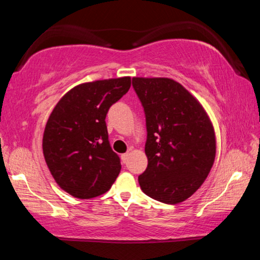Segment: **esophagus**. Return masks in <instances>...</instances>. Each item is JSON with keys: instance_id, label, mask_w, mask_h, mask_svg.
I'll use <instances>...</instances> for the list:
<instances>
[{"instance_id": "esophagus-1", "label": "esophagus", "mask_w": 260, "mask_h": 260, "mask_svg": "<svg viewBox=\"0 0 260 260\" xmlns=\"http://www.w3.org/2000/svg\"><path fill=\"white\" fill-rule=\"evenodd\" d=\"M128 156H129L128 152L122 153V155H121V161L124 162V164H125V162H127V159H128Z\"/></svg>"}]
</instances>
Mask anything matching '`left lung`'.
Wrapping results in <instances>:
<instances>
[{
    "instance_id": "1",
    "label": "left lung",
    "mask_w": 260,
    "mask_h": 260,
    "mask_svg": "<svg viewBox=\"0 0 260 260\" xmlns=\"http://www.w3.org/2000/svg\"><path fill=\"white\" fill-rule=\"evenodd\" d=\"M146 116L148 166L139 175L142 191L165 204L190 197L210 173L215 138L208 114L179 82L133 78Z\"/></svg>"
}]
</instances>
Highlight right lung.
Instances as JSON below:
<instances>
[{"label":"right lung","mask_w":260,"mask_h":260,"mask_svg":"<svg viewBox=\"0 0 260 260\" xmlns=\"http://www.w3.org/2000/svg\"><path fill=\"white\" fill-rule=\"evenodd\" d=\"M131 87V78L74 87L52 110L43 133V155L61 189L77 199L107 192L121 170L110 146L105 117Z\"/></svg>","instance_id":"right-lung-1"}]
</instances>
